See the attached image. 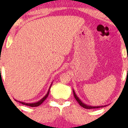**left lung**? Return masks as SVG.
<instances>
[{"instance_id":"left-lung-1","label":"left lung","mask_w":128,"mask_h":128,"mask_svg":"<svg viewBox=\"0 0 128 128\" xmlns=\"http://www.w3.org/2000/svg\"><path fill=\"white\" fill-rule=\"evenodd\" d=\"M73 93H74V96L76 100H77V102L78 103V104H79L81 106L83 107V108H86V109H93V108H100V107L105 106H92L87 105V104H84V103H82V102L81 101V100L78 98V96L76 95V93H75L74 90H73Z\"/></svg>"}]
</instances>
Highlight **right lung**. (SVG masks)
Masks as SVG:
<instances>
[{
    "mask_svg": "<svg viewBox=\"0 0 128 128\" xmlns=\"http://www.w3.org/2000/svg\"><path fill=\"white\" fill-rule=\"evenodd\" d=\"M51 85H52V84H51ZM51 86H50V88H49V90H48V93H47V94H46V95H45V96H44V97L42 98V99H41V100H40V101L37 102H35V103H32V104H26V103L22 102H19L21 103L22 104H24V105L29 106H31V107H36V106H40V104H42V103L44 101V100H46V98H47L48 96V95H49V93H50V88H51Z\"/></svg>",
    "mask_w": 128,
    "mask_h": 128,
    "instance_id": "1",
    "label": "right lung"
}]
</instances>
